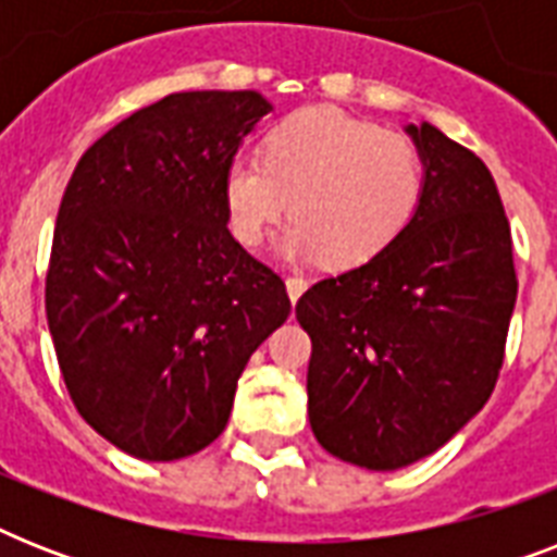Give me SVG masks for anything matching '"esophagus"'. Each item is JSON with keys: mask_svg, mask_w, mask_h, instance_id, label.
Wrapping results in <instances>:
<instances>
[{"mask_svg": "<svg viewBox=\"0 0 557 557\" xmlns=\"http://www.w3.org/2000/svg\"><path fill=\"white\" fill-rule=\"evenodd\" d=\"M286 288H288V297H292V300H297V297L306 292V280L300 277V274H288Z\"/></svg>", "mask_w": 557, "mask_h": 557, "instance_id": "esophagus-1", "label": "esophagus"}]
</instances>
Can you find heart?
<instances>
[{
	"label": "heart",
	"mask_w": 557,
	"mask_h": 557,
	"mask_svg": "<svg viewBox=\"0 0 557 557\" xmlns=\"http://www.w3.org/2000/svg\"><path fill=\"white\" fill-rule=\"evenodd\" d=\"M424 193V156L407 133L332 107H306L274 124L262 159L239 156L225 173L231 231L260 245L286 216L283 251L356 269L396 239Z\"/></svg>",
	"instance_id": "b5f03b06"
}]
</instances>
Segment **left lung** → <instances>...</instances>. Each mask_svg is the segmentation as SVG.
<instances>
[{
	"instance_id": "1",
	"label": "left lung",
	"mask_w": 557,
	"mask_h": 557,
	"mask_svg": "<svg viewBox=\"0 0 557 557\" xmlns=\"http://www.w3.org/2000/svg\"><path fill=\"white\" fill-rule=\"evenodd\" d=\"M422 205L370 262L314 283L309 422L332 457L396 471L440 450L492 396L518 300L511 227L492 173L436 126Z\"/></svg>"
}]
</instances>
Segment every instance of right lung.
Returning a JSON list of instances; mask_svg holds the SVG:
<instances>
[{"mask_svg": "<svg viewBox=\"0 0 557 557\" xmlns=\"http://www.w3.org/2000/svg\"><path fill=\"white\" fill-rule=\"evenodd\" d=\"M269 109L257 91H176L91 144L65 185L46 274L57 364L77 413L138 459L208 448L292 312L227 231L225 173Z\"/></svg>", "mask_w": 557, "mask_h": 557, "instance_id": "right-lung-1", "label": "right lung"}]
</instances>
